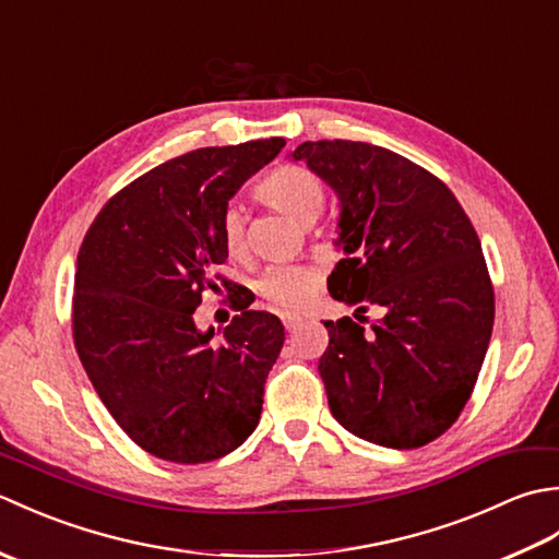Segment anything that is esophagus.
<instances>
[{"label": "esophagus", "mask_w": 559, "mask_h": 559, "mask_svg": "<svg viewBox=\"0 0 559 559\" xmlns=\"http://www.w3.org/2000/svg\"><path fill=\"white\" fill-rule=\"evenodd\" d=\"M281 322H283V326H286L288 331H295V329H298V326L302 324V317H298V314H288V312H283V314H281Z\"/></svg>", "instance_id": "34e87169"}]
</instances>
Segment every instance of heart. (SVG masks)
<instances>
[{
  "label": "heart",
  "instance_id": "b5f03b06",
  "mask_svg": "<svg viewBox=\"0 0 559 559\" xmlns=\"http://www.w3.org/2000/svg\"><path fill=\"white\" fill-rule=\"evenodd\" d=\"M257 199L269 209L283 213L293 221L302 225H310L319 218L324 211L326 189L319 177L302 168V165H281V168L271 170L264 180L254 189ZM218 235L225 254L230 259H242L247 254V230H245V216L240 209H225ZM259 293L281 310H298L307 300L312 298L319 288V273L312 266L305 264H283V266H269L257 281Z\"/></svg>",
  "mask_w": 559,
  "mask_h": 559
}]
</instances>
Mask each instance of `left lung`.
<instances>
[{"instance_id": "8db88e82", "label": "left lung", "mask_w": 559, "mask_h": 559, "mask_svg": "<svg viewBox=\"0 0 559 559\" xmlns=\"http://www.w3.org/2000/svg\"><path fill=\"white\" fill-rule=\"evenodd\" d=\"M341 199L331 298L355 319L324 322L329 408L355 437L418 449L466 406L488 353L495 288L478 233L451 189L362 141H305L293 153ZM367 309L380 319L370 323Z\"/></svg>"}]
</instances>
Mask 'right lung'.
<instances>
[{
	"mask_svg": "<svg viewBox=\"0 0 559 559\" xmlns=\"http://www.w3.org/2000/svg\"><path fill=\"white\" fill-rule=\"evenodd\" d=\"M281 136L197 148L160 163L100 209L76 257L71 334L105 408L148 454L206 463L254 432L283 348L276 314L245 310L201 334L206 290L233 293L218 223L247 177L278 156Z\"/></svg>",
	"mask_w": 559,
	"mask_h": 559,
	"instance_id": "add662e5",
	"label": "right lung"
}]
</instances>
